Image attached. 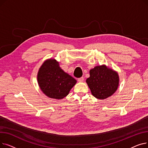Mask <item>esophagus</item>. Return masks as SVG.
I'll use <instances>...</instances> for the list:
<instances>
[{
	"label": "esophagus",
	"instance_id": "obj_1",
	"mask_svg": "<svg viewBox=\"0 0 148 148\" xmlns=\"http://www.w3.org/2000/svg\"><path fill=\"white\" fill-rule=\"evenodd\" d=\"M83 80H84V78H83V77L78 79V81H79V82H83Z\"/></svg>",
	"mask_w": 148,
	"mask_h": 148
}]
</instances>
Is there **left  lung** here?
<instances>
[{
	"label": "left lung",
	"mask_w": 148,
	"mask_h": 148,
	"mask_svg": "<svg viewBox=\"0 0 148 148\" xmlns=\"http://www.w3.org/2000/svg\"><path fill=\"white\" fill-rule=\"evenodd\" d=\"M90 77L86 80L92 95L104 99L112 96L118 89L119 77L117 72L105 65L96 66L89 71Z\"/></svg>",
	"instance_id": "1"
}]
</instances>
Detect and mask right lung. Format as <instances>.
<instances>
[{
    "label": "right lung",
    "mask_w": 148,
    "mask_h": 148,
    "mask_svg": "<svg viewBox=\"0 0 148 148\" xmlns=\"http://www.w3.org/2000/svg\"><path fill=\"white\" fill-rule=\"evenodd\" d=\"M38 85L44 94L49 98L61 99L66 97L77 80L66 73L54 59L46 60L39 69Z\"/></svg>",
    "instance_id": "1"
}]
</instances>
